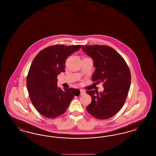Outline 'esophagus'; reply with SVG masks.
<instances>
[{
    "label": "esophagus",
    "instance_id": "esophagus-1",
    "mask_svg": "<svg viewBox=\"0 0 156 156\" xmlns=\"http://www.w3.org/2000/svg\"><path fill=\"white\" fill-rule=\"evenodd\" d=\"M85 93V91L83 89H80V95H83Z\"/></svg>",
    "mask_w": 156,
    "mask_h": 156
}]
</instances>
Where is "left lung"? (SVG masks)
Instances as JSON below:
<instances>
[{
  "mask_svg": "<svg viewBox=\"0 0 156 156\" xmlns=\"http://www.w3.org/2000/svg\"><path fill=\"white\" fill-rule=\"evenodd\" d=\"M82 50L94 61L92 80L103 82V92L87 90L92 98L87 107L89 114L98 119H108L116 114L126 101L131 83V74L126 61L108 45H82Z\"/></svg>",
  "mask_w": 156,
  "mask_h": 156,
  "instance_id": "1",
  "label": "left lung"
}]
</instances>
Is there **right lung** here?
<instances>
[{
    "label": "right lung",
    "instance_id": "1",
    "mask_svg": "<svg viewBox=\"0 0 156 156\" xmlns=\"http://www.w3.org/2000/svg\"><path fill=\"white\" fill-rule=\"evenodd\" d=\"M81 47V45H54L40 51L33 59L27 76V88L31 103L45 118L61 115L75 96L80 95L79 89L58 88L57 77L66 71L67 57Z\"/></svg>",
    "mask_w": 156,
    "mask_h": 156
}]
</instances>
